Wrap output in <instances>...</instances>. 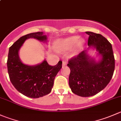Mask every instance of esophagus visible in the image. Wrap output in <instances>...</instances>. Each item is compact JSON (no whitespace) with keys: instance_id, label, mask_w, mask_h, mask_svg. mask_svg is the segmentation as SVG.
I'll return each instance as SVG.
<instances>
[{"instance_id":"obj_1","label":"esophagus","mask_w":121,"mask_h":121,"mask_svg":"<svg viewBox=\"0 0 121 121\" xmlns=\"http://www.w3.org/2000/svg\"><path fill=\"white\" fill-rule=\"evenodd\" d=\"M67 65V62L66 61H63V66H65V65Z\"/></svg>"}]
</instances>
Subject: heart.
I'll return each mask as SVG.
<instances>
[{"label": "heart", "instance_id": "b5f03b06", "mask_svg": "<svg viewBox=\"0 0 121 121\" xmlns=\"http://www.w3.org/2000/svg\"><path fill=\"white\" fill-rule=\"evenodd\" d=\"M79 38L80 37L78 36H72L65 39H60L56 43V47L60 51H65L70 50L75 46L71 56H76L78 54L84 44V39Z\"/></svg>", "mask_w": 121, "mask_h": 121}]
</instances>
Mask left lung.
Masks as SVG:
<instances>
[{"label":"left lung","instance_id":"8db88e82","mask_svg":"<svg viewBox=\"0 0 121 121\" xmlns=\"http://www.w3.org/2000/svg\"><path fill=\"white\" fill-rule=\"evenodd\" d=\"M86 33L89 35L88 45L95 47L102 58L96 63L85 50L69 60V86L73 93L82 97L92 96L102 90L111 81L115 70L111 43L99 34Z\"/></svg>","mask_w":121,"mask_h":121}]
</instances>
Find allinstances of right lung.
<instances>
[{
	"label": "right lung",
	"instance_id": "right-lung-1",
	"mask_svg": "<svg viewBox=\"0 0 121 121\" xmlns=\"http://www.w3.org/2000/svg\"><path fill=\"white\" fill-rule=\"evenodd\" d=\"M30 38L43 41L47 39V36L43 32H34L17 39L9 48L8 71L10 82L18 92L29 98H38L51 92L55 77L62 67V61L60 60L56 65H49L45 60L35 66L23 64L18 51L25 41Z\"/></svg>",
	"mask_w": 121,
	"mask_h": 121
}]
</instances>
